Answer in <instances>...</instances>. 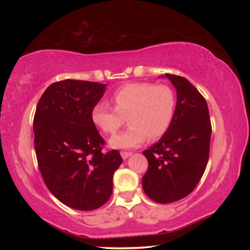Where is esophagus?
Masks as SVG:
<instances>
[{
    "mask_svg": "<svg viewBox=\"0 0 250 250\" xmlns=\"http://www.w3.org/2000/svg\"><path fill=\"white\" fill-rule=\"evenodd\" d=\"M120 154H121V156H122V159H124V160H126V159H128L129 156H130L131 154H132V153H131V152H126V151H121V152H120Z\"/></svg>",
    "mask_w": 250,
    "mask_h": 250,
    "instance_id": "obj_1",
    "label": "esophagus"
}]
</instances>
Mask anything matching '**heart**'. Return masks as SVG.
Instances as JSON below:
<instances>
[{"instance_id":"1","label":"heart","mask_w":250,"mask_h":250,"mask_svg":"<svg viewBox=\"0 0 250 250\" xmlns=\"http://www.w3.org/2000/svg\"><path fill=\"white\" fill-rule=\"evenodd\" d=\"M113 108L97 103L91 109L92 124L104 133L113 134L124 125V132L113 135L110 146L117 149H131L142 145L147 138L155 140L167 132L175 113V96L166 84L150 83H126L111 97Z\"/></svg>"}]
</instances>
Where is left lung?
I'll list each match as a JSON object with an SVG mask.
<instances>
[{"label":"left lung","mask_w":250,"mask_h":250,"mask_svg":"<svg viewBox=\"0 0 250 250\" xmlns=\"http://www.w3.org/2000/svg\"><path fill=\"white\" fill-rule=\"evenodd\" d=\"M176 89L174 118L167 132L143 151L149 162L143 191L161 204L182 200L194 191L209 155L211 125L206 100L188 79L166 74Z\"/></svg>","instance_id":"1"}]
</instances>
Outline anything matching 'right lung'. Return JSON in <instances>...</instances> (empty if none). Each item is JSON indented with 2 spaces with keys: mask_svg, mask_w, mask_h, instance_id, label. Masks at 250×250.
I'll return each mask as SVG.
<instances>
[{
  "mask_svg": "<svg viewBox=\"0 0 250 250\" xmlns=\"http://www.w3.org/2000/svg\"><path fill=\"white\" fill-rule=\"evenodd\" d=\"M105 84L66 79L50 84L34 116V146L46 186L62 204L99 208L112 194V177L122 163L119 151H103L104 140L90 112Z\"/></svg>",
  "mask_w": 250,
  "mask_h": 250,
  "instance_id": "right-lung-1",
  "label": "right lung"
}]
</instances>
